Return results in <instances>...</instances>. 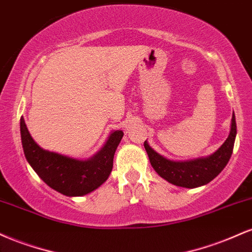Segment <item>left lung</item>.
<instances>
[{"instance_id": "8db88e82", "label": "left lung", "mask_w": 252, "mask_h": 252, "mask_svg": "<svg viewBox=\"0 0 252 252\" xmlns=\"http://www.w3.org/2000/svg\"><path fill=\"white\" fill-rule=\"evenodd\" d=\"M236 134H237V126H236V118L233 114L230 134L220 149L216 151L214 155L205 157V158H198L188 161L170 160L157 153L147 144V141H145L144 146L150 158L151 165L161 178L176 186L193 189L208 184L223 171L232 155Z\"/></svg>"}]
</instances>
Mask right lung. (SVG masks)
I'll use <instances>...</instances> for the list:
<instances>
[{
  "label": "right lung",
  "mask_w": 252,
  "mask_h": 252,
  "mask_svg": "<svg viewBox=\"0 0 252 252\" xmlns=\"http://www.w3.org/2000/svg\"><path fill=\"white\" fill-rule=\"evenodd\" d=\"M20 131L23 152L32 170L49 188L68 197L90 193L107 180L113 168L115 150L124 135L123 131L113 132L95 156L79 160L41 149L32 138L23 117Z\"/></svg>",
  "instance_id": "add662e5"
}]
</instances>
